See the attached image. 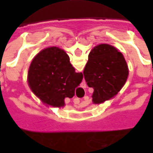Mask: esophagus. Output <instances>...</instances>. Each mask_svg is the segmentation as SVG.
<instances>
[{
	"mask_svg": "<svg viewBox=\"0 0 153 153\" xmlns=\"http://www.w3.org/2000/svg\"><path fill=\"white\" fill-rule=\"evenodd\" d=\"M76 104H77V103H76Z\"/></svg>",
	"mask_w": 153,
	"mask_h": 153,
	"instance_id": "esophagus-1",
	"label": "esophagus"
}]
</instances>
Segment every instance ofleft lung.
<instances>
[{"instance_id":"left-lung-1","label":"left lung","mask_w":153,"mask_h":153,"mask_svg":"<svg viewBox=\"0 0 153 153\" xmlns=\"http://www.w3.org/2000/svg\"><path fill=\"white\" fill-rule=\"evenodd\" d=\"M83 75L88 86L94 90L93 103L100 104L115 96L125 85L128 65L115 47L100 44L90 51Z\"/></svg>"}]
</instances>
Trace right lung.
<instances>
[{
	"mask_svg": "<svg viewBox=\"0 0 153 153\" xmlns=\"http://www.w3.org/2000/svg\"><path fill=\"white\" fill-rule=\"evenodd\" d=\"M83 74L76 73L70 57L56 47L45 48L33 58L29 66L28 82L31 90L42 102L51 106H65V99L71 98L83 80Z\"/></svg>",
	"mask_w": 153,
	"mask_h": 153,
	"instance_id": "add662e5",
	"label": "right lung"
}]
</instances>
